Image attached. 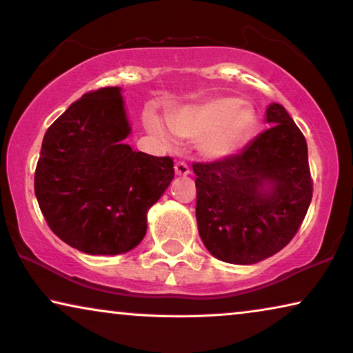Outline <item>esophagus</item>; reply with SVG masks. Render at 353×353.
<instances>
[{"mask_svg":"<svg viewBox=\"0 0 353 353\" xmlns=\"http://www.w3.org/2000/svg\"><path fill=\"white\" fill-rule=\"evenodd\" d=\"M175 173L178 176H186L190 175V167L185 162H176L175 163Z\"/></svg>","mask_w":353,"mask_h":353,"instance_id":"34e87169","label":"esophagus"}]
</instances>
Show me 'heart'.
Segmentation results:
<instances>
[{"instance_id": "b5f03b06", "label": "heart", "mask_w": 353, "mask_h": 353, "mask_svg": "<svg viewBox=\"0 0 353 353\" xmlns=\"http://www.w3.org/2000/svg\"><path fill=\"white\" fill-rule=\"evenodd\" d=\"M148 132L165 149L176 146V139H199L197 149L209 161H220L239 151L254 133L257 114L244 101L216 96L199 103L185 104L167 114L168 132L156 114L144 117Z\"/></svg>"}]
</instances>
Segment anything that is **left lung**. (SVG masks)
Instances as JSON below:
<instances>
[{
  "mask_svg": "<svg viewBox=\"0 0 353 353\" xmlns=\"http://www.w3.org/2000/svg\"><path fill=\"white\" fill-rule=\"evenodd\" d=\"M272 125L239 154L194 163L199 236L215 259L252 265L279 252L297 233L312 201L307 141L281 104Z\"/></svg>",
  "mask_w": 353,
  "mask_h": 353,
  "instance_id": "left-lung-1",
  "label": "left lung"
}]
</instances>
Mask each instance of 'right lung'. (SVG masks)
<instances>
[{
  "instance_id": "obj_1",
  "label": "right lung",
  "mask_w": 353,
  "mask_h": 353,
  "mask_svg": "<svg viewBox=\"0 0 353 353\" xmlns=\"http://www.w3.org/2000/svg\"><path fill=\"white\" fill-rule=\"evenodd\" d=\"M120 86L91 91L48 128L35 170L38 205L57 238L90 255L141 243L148 210L175 170L170 157L133 151Z\"/></svg>"
}]
</instances>
